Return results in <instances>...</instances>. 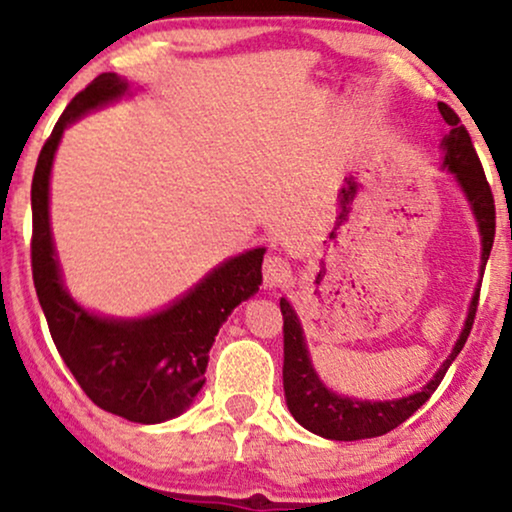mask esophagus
<instances>
[{"instance_id":"esophagus-1","label":"esophagus","mask_w":512,"mask_h":512,"mask_svg":"<svg viewBox=\"0 0 512 512\" xmlns=\"http://www.w3.org/2000/svg\"><path fill=\"white\" fill-rule=\"evenodd\" d=\"M289 277H291L289 261H284V258H279V256L265 258V263H263L265 286H270V289H277V286L289 282Z\"/></svg>"}]
</instances>
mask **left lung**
<instances>
[{
  "mask_svg": "<svg viewBox=\"0 0 512 512\" xmlns=\"http://www.w3.org/2000/svg\"><path fill=\"white\" fill-rule=\"evenodd\" d=\"M440 114H443L445 123L450 125V135L443 139V167L447 172L454 174L461 191H464L471 212L478 221V230L482 237V254H480V272L485 270L489 251L494 244V230H496V209H494V195L492 188L487 184L485 172H482L480 158L473 149L471 135L464 125L459 123V116L447 107L445 102L438 104ZM480 289H475L471 305H468V317L461 331L459 340L454 342L452 354L447 356L438 373L433 375L431 382H426L422 391L415 394L394 398V401H359L352 396H340L326 387L319 380L317 370H314L310 361V352H307L303 326H300L298 314L293 310L286 298L279 300L284 317V396L286 405H289L293 419L307 431L317 433L321 438L328 440H361V438H375L384 436L398 424L422 408L429 401L433 391L438 389L440 380H443L447 368L457 359V354L464 349L468 333L473 328L475 310H478Z\"/></svg>",
  "mask_w": 512,
  "mask_h": 512,
  "instance_id": "8db88e82",
  "label": "left lung"
}]
</instances>
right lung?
Segmentation results:
<instances>
[{
	"instance_id": "1",
	"label": "right lung",
	"mask_w": 512,
	"mask_h": 512,
	"mask_svg": "<svg viewBox=\"0 0 512 512\" xmlns=\"http://www.w3.org/2000/svg\"><path fill=\"white\" fill-rule=\"evenodd\" d=\"M128 93L121 76L100 74L67 104L46 139L32 179V277L55 347L90 401L130 422L160 424L181 415L198 396L216 333L263 282L265 249L216 265L191 291L149 317H102L69 296L48 219L55 151L74 121Z\"/></svg>"
}]
</instances>
